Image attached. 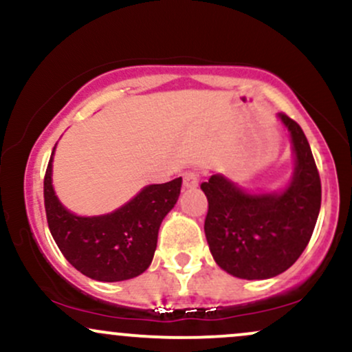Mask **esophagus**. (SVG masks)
<instances>
[{"label":"esophagus","instance_id":"34e87169","mask_svg":"<svg viewBox=\"0 0 352 352\" xmlns=\"http://www.w3.org/2000/svg\"><path fill=\"white\" fill-rule=\"evenodd\" d=\"M184 187L185 188H197L199 187V177H197V173L193 172H187L184 175Z\"/></svg>","mask_w":352,"mask_h":352}]
</instances>
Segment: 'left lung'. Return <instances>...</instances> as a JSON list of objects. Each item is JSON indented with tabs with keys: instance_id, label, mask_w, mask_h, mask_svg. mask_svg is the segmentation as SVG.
I'll use <instances>...</instances> for the list:
<instances>
[{
	"instance_id": "1",
	"label": "left lung",
	"mask_w": 352,
	"mask_h": 352,
	"mask_svg": "<svg viewBox=\"0 0 352 352\" xmlns=\"http://www.w3.org/2000/svg\"><path fill=\"white\" fill-rule=\"evenodd\" d=\"M276 117L288 131L294 159L285 187L250 190L217 172L201 184L208 200L210 253L223 272L241 280H268L286 272L305 252L321 208V180L308 139L288 116Z\"/></svg>"
}]
</instances>
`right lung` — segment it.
Returning <instances> with one entry per match:
<instances>
[{"instance_id":"right-lung-1","label":"right lung","mask_w":352,"mask_h":352,"mask_svg":"<svg viewBox=\"0 0 352 352\" xmlns=\"http://www.w3.org/2000/svg\"><path fill=\"white\" fill-rule=\"evenodd\" d=\"M56 145L44 177V207L60 253L91 280L114 283L142 274L152 263L162 220L179 200L182 177L145 185L134 199L111 213L76 215L60 204L52 187Z\"/></svg>"}]
</instances>
